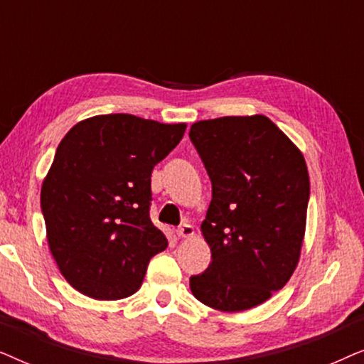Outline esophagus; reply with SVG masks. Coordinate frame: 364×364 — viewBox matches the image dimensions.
Listing matches in <instances>:
<instances>
[{"instance_id": "1", "label": "esophagus", "mask_w": 364, "mask_h": 364, "mask_svg": "<svg viewBox=\"0 0 364 364\" xmlns=\"http://www.w3.org/2000/svg\"><path fill=\"white\" fill-rule=\"evenodd\" d=\"M177 235L181 238L192 237L193 235V227L191 225V223H182V225L177 228Z\"/></svg>"}]
</instances>
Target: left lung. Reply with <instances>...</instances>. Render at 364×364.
I'll list each match as a JSON object with an SVG mask.
<instances>
[{
  "mask_svg": "<svg viewBox=\"0 0 364 364\" xmlns=\"http://www.w3.org/2000/svg\"><path fill=\"white\" fill-rule=\"evenodd\" d=\"M188 137L212 182L200 227L212 263L191 277V290L215 310H248L296 268L310 200L305 159L265 116L200 121Z\"/></svg>",
  "mask_w": 364,
  "mask_h": 364,
  "instance_id": "left-lung-1",
  "label": "left lung"
}]
</instances>
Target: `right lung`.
<instances>
[{"instance_id":"1","label":"right lung","mask_w":364,"mask_h":364,"mask_svg":"<svg viewBox=\"0 0 364 364\" xmlns=\"http://www.w3.org/2000/svg\"><path fill=\"white\" fill-rule=\"evenodd\" d=\"M186 124L107 114L79 122L56 149L41 188L48 243L69 285L94 300H121L142 285L167 238L149 215L152 168Z\"/></svg>"}]
</instances>
